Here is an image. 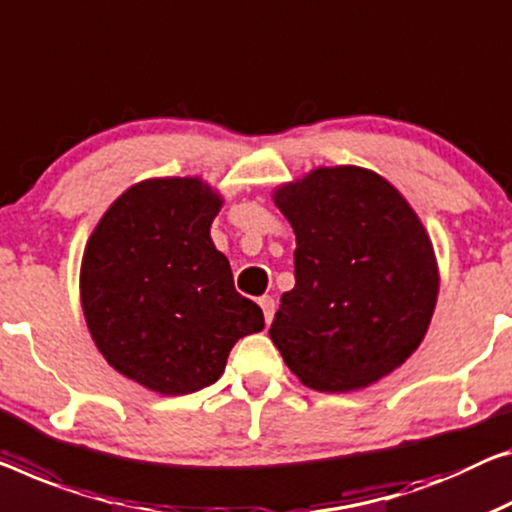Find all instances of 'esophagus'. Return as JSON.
<instances>
[{
    "label": "esophagus",
    "mask_w": 512,
    "mask_h": 512,
    "mask_svg": "<svg viewBox=\"0 0 512 512\" xmlns=\"http://www.w3.org/2000/svg\"><path fill=\"white\" fill-rule=\"evenodd\" d=\"M257 303H259V308H262V312H264L266 324H271L273 322V315H276V299H271V296H262V299H259Z\"/></svg>",
    "instance_id": "obj_1"
}]
</instances>
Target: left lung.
Returning <instances> with one entry per match:
<instances>
[{"label":"left lung","instance_id":"left-lung-1","mask_svg":"<svg viewBox=\"0 0 512 512\" xmlns=\"http://www.w3.org/2000/svg\"><path fill=\"white\" fill-rule=\"evenodd\" d=\"M273 202L296 234V285L269 335L287 368L319 393L368 388L421 345L439 294L430 234L381 174L315 167Z\"/></svg>","mask_w":512,"mask_h":512}]
</instances>
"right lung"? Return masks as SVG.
Wrapping results in <instances>:
<instances>
[{"label":"right lung","instance_id":"1","mask_svg":"<svg viewBox=\"0 0 512 512\" xmlns=\"http://www.w3.org/2000/svg\"><path fill=\"white\" fill-rule=\"evenodd\" d=\"M223 195L200 177L133 183L91 232L80 301L91 340L119 375L160 395L218 381L236 340L264 329L234 289L211 223Z\"/></svg>","mask_w":512,"mask_h":512}]
</instances>
